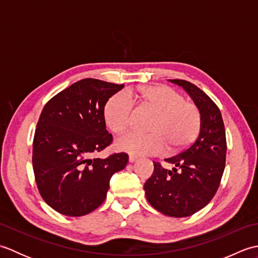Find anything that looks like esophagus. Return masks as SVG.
<instances>
[{
  "mask_svg": "<svg viewBox=\"0 0 258 258\" xmlns=\"http://www.w3.org/2000/svg\"><path fill=\"white\" fill-rule=\"evenodd\" d=\"M128 161H130V163H134V162L138 161V157L134 156V155H130V157H128Z\"/></svg>",
  "mask_w": 258,
  "mask_h": 258,
  "instance_id": "obj_1",
  "label": "esophagus"
}]
</instances>
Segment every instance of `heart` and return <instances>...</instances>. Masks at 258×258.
<instances>
[{
	"instance_id": "heart-1",
	"label": "heart",
	"mask_w": 258,
	"mask_h": 258,
	"mask_svg": "<svg viewBox=\"0 0 258 258\" xmlns=\"http://www.w3.org/2000/svg\"><path fill=\"white\" fill-rule=\"evenodd\" d=\"M142 107L156 111L150 131L143 134L130 132L118 138L116 147L132 155H158L175 153L193 142L199 134L202 116L194 103L185 101L184 96L166 85L142 87L132 92ZM134 101L128 94L119 92L109 97L104 116L106 124L115 133H122L132 125Z\"/></svg>"
}]
</instances>
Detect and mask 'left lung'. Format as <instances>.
I'll list each match as a JSON object with an SVG mask.
<instances>
[{
  "instance_id": "8db88e82",
  "label": "left lung",
  "mask_w": 258,
  "mask_h": 258,
  "mask_svg": "<svg viewBox=\"0 0 258 258\" xmlns=\"http://www.w3.org/2000/svg\"><path fill=\"white\" fill-rule=\"evenodd\" d=\"M193 98L202 116L200 134L187 150L165 158L166 169L154 163L144 184L146 199L156 211L171 217H187L205 207L220 186L226 160V136L220 108L196 85L169 80Z\"/></svg>"
}]
</instances>
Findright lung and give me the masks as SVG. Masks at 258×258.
<instances>
[{"label": "right lung", "instance_id": "right-lung-1", "mask_svg": "<svg viewBox=\"0 0 258 258\" xmlns=\"http://www.w3.org/2000/svg\"><path fill=\"white\" fill-rule=\"evenodd\" d=\"M124 85L84 79L48 101L33 141V171L42 199L54 211L78 217L104 202L112 175L126 166L128 155L94 158L112 143L104 107Z\"/></svg>", "mask_w": 258, "mask_h": 258}]
</instances>
